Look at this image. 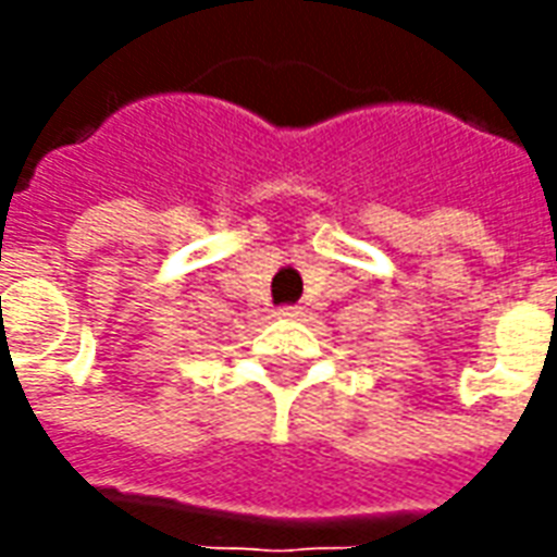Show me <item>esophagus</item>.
I'll use <instances>...</instances> for the list:
<instances>
[{
	"label": "esophagus",
	"mask_w": 557,
	"mask_h": 557,
	"mask_svg": "<svg viewBox=\"0 0 557 557\" xmlns=\"http://www.w3.org/2000/svg\"><path fill=\"white\" fill-rule=\"evenodd\" d=\"M277 319H295V315H301V307H295V304H286V307H277L274 310Z\"/></svg>",
	"instance_id": "1"
}]
</instances>
